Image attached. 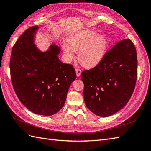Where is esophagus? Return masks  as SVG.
Wrapping results in <instances>:
<instances>
[{"label": "esophagus", "instance_id": "obj_1", "mask_svg": "<svg viewBox=\"0 0 151 151\" xmlns=\"http://www.w3.org/2000/svg\"><path fill=\"white\" fill-rule=\"evenodd\" d=\"M81 73H82V70H81L80 69H79V68L76 69V73L77 76H79L81 74Z\"/></svg>", "mask_w": 151, "mask_h": 151}]
</instances>
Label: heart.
<instances>
[{
	"instance_id": "b5f03b06",
	"label": "heart",
	"mask_w": 151,
	"mask_h": 151,
	"mask_svg": "<svg viewBox=\"0 0 151 151\" xmlns=\"http://www.w3.org/2000/svg\"><path fill=\"white\" fill-rule=\"evenodd\" d=\"M67 44H63L65 58L71 60L74 52L78 53V59L83 66L93 68L102 60L107 48V41L101 34H96L91 30H84L71 34Z\"/></svg>"
}]
</instances>
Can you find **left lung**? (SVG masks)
I'll return each instance as SVG.
<instances>
[{
  "label": "left lung",
  "instance_id": "left-lung-1",
  "mask_svg": "<svg viewBox=\"0 0 151 151\" xmlns=\"http://www.w3.org/2000/svg\"><path fill=\"white\" fill-rule=\"evenodd\" d=\"M137 56L130 39L119 41L95 67L82 71L86 106L100 117H109L124 106L137 78Z\"/></svg>",
  "mask_w": 151,
  "mask_h": 151
}]
</instances>
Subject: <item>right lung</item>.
Masks as SVG:
<instances>
[{
  "label": "right lung",
  "mask_w": 151,
  "mask_h": 151,
  "mask_svg": "<svg viewBox=\"0 0 151 151\" xmlns=\"http://www.w3.org/2000/svg\"><path fill=\"white\" fill-rule=\"evenodd\" d=\"M38 27L27 29L12 48L10 74L15 93L26 108L42 115H52L63 107L71 83L76 78L75 69L64 64L57 55L59 46L53 45L46 52L34 44Z\"/></svg>",
  "instance_id": "right-lung-1"
}]
</instances>
